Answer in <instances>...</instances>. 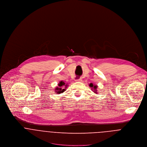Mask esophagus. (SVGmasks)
<instances>
[{
    "mask_svg": "<svg viewBox=\"0 0 147 147\" xmlns=\"http://www.w3.org/2000/svg\"><path fill=\"white\" fill-rule=\"evenodd\" d=\"M82 80V78H79V79H77L75 80L76 82H81Z\"/></svg>",
    "mask_w": 147,
    "mask_h": 147,
    "instance_id": "1",
    "label": "esophagus"
}]
</instances>
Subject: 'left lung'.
<instances>
[{"label": "left lung", "mask_w": 147, "mask_h": 147, "mask_svg": "<svg viewBox=\"0 0 147 147\" xmlns=\"http://www.w3.org/2000/svg\"><path fill=\"white\" fill-rule=\"evenodd\" d=\"M89 86H90V87H93V89H94V90H95V93H97L96 92H97V86H96V85H94V84H93V83H90V84H89Z\"/></svg>", "instance_id": "1"}]
</instances>
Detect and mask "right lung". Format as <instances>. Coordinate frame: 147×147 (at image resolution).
Returning <instances> with one entry per match:
<instances>
[{
	"label": "right lung",
	"mask_w": 147,
	"mask_h": 147,
	"mask_svg": "<svg viewBox=\"0 0 147 147\" xmlns=\"http://www.w3.org/2000/svg\"><path fill=\"white\" fill-rule=\"evenodd\" d=\"M65 84V83L63 81L60 82L59 84H58V87H56V89H55V92H56V93H57V94H60L61 93H63L65 90V89H66L67 88V87H65V89H64V87H64Z\"/></svg>",
	"instance_id": "right-lung-1"
}]
</instances>
